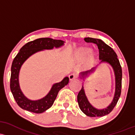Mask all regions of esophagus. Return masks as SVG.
<instances>
[{
	"label": "esophagus",
	"instance_id": "1",
	"mask_svg": "<svg viewBox=\"0 0 135 135\" xmlns=\"http://www.w3.org/2000/svg\"><path fill=\"white\" fill-rule=\"evenodd\" d=\"M77 78H78V76H77V75L73 73V74H71L70 75H69V79H70V81L76 79Z\"/></svg>",
	"mask_w": 135,
	"mask_h": 135
}]
</instances>
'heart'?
I'll use <instances>...</instances> for the list:
<instances>
[{"label": "heart", "mask_w": 135, "mask_h": 135, "mask_svg": "<svg viewBox=\"0 0 135 135\" xmlns=\"http://www.w3.org/2000/svg\"><path fill=\"white\" fill-rule=\"evenodd\" d=\"M91 52V49L88 47H81L75 52V57L78 59H83L86 56L88 55ZM93 58V56L91 53L89 56V60H91Z\"/></svg>", "instance_id": "obj_1"}]
</instances>
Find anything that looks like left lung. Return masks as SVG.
I'll use <instances>...</instances> for the list:
<instances>
[{"label": "left lung", "mask_w": 135, "mask_h": 135, "mask_svg": "<svg viewBox=\"0 0 135 135\" xmlns=\"http://www.w3.org/2000/svg\"><path fill=\"white\" fill-rule=\"evenodd\" d=\"M84 41L87 43H94L98 46L99 52V60L100 63H107L113 68L114 74L115 77V90L114 97L112 102L108 107L104 109H97L94 107L90 102L85 94L83 85L82 86L79 94L78 95V102L79 106L83 113L86 115L91 117H103L108 115L113 110L121 94V87H122V68L120 64L119 60L117 58V55L113 49L111 48L109 45L105 44L101 40L92 38H85ZM95 67L91 68L90 70L82 72L79 74V78L84 81L86 78L90 74L94 72Z\"/></svg>", "instance_id": "obj_1"}]
</instances>
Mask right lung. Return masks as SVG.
Here are the masks:
<instances>
[{
  "instance_id": "add662e5",
  "label": "right lung",
  "mask_w": 135,
  "mask_h": 135,
  "mask_svg": "<svg viewBox=\"0 0 135 135\" xmlns=\"http://www.w3.org/2000/svg\"><path fill=\"white\" fill-rule=\"evenodd\" d=\"M64 43L65 41L60 40L41 38L27 43L20 49L11 65L10 89L14 99L21 108L33 113H43L52 106L59 91L69 83V78L65 77L61 82L53 84L47 95L36 100L27 98L19 84V72L22 65L31 56L43 50L52 49L54 47L59 48L64 45Z\"/></svg>"
}]
</instances>
